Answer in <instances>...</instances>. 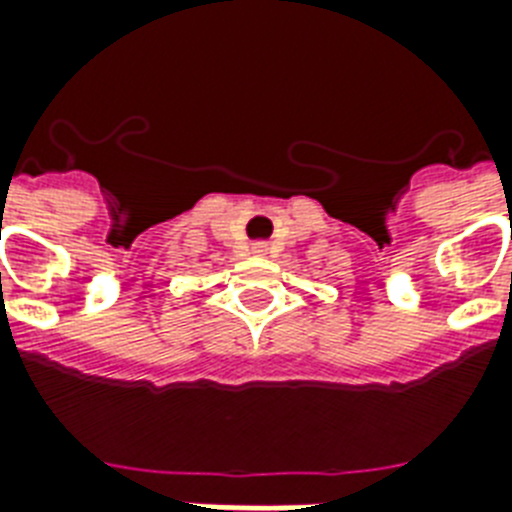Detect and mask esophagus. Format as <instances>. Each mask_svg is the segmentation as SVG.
I'll return each mask as SVG.
<instances>
[{"instance_id": "1", "label": "esophagus", "mask_w": 512, "mask_h": 512, "mask_svg": "<svg viewBox=\"0 0 512 512\" xmlns=\"http://www.w3.org/2000/svg\"><path fill=\"white\" fill-rule=\"evenodd\" d=\"M252 252H255V255H268V241H255V244H252Z\"/></svg>"}]
</instances>
